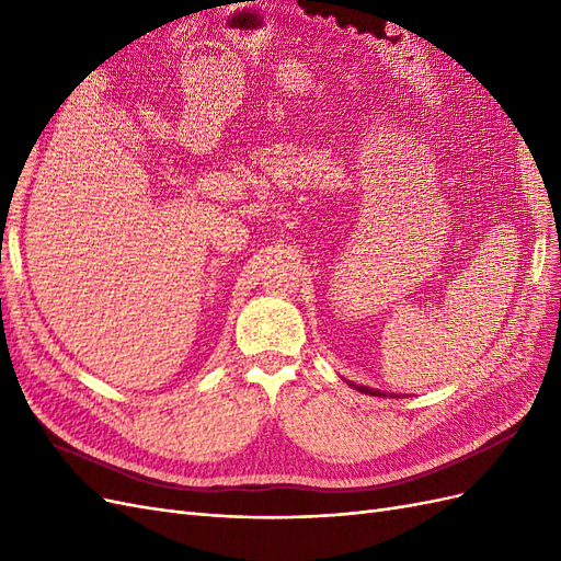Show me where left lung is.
Segmentation results:
<instances>
[{
  "label": "left lung",
  "instance_id": "1",
  "mask_svg": "<svg viewBox=\"0 0 561 561\" xmlns=\"http://www.w3.org/2000/svg\"><path fill=\"white\" fill-rule=\"evenodd\" d=\"M358 390H363V393H369V396H383V393H379V390H375V388H367V386H355Z\"/></svg>",
  "mask_w": 561,
  "mask_h": 561
}]
</instances>
